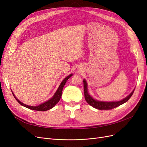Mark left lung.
I'll use <instances>...</instances> for the list:
<instances>
[{
    "mask_svg": "<svg viewBox=\"0 0 147 147\" xmlns=\"http://www.w3.org/2000/svg\"><path fill=\"white\" fill-rule=\"evenodd\" d=\"M83 86H84V98H85L86 101L90 104L92 107L99 110H110L114 109L115 107L123 104L124 103L126 102L130 97L133 94V92L134 91V90H133L131 93H130L125 98L119 100V101H112V102H104V101H99L96 99H94L93 97L89 94L88 90V84L86 81V80H83Z\"/></svg>",
    "mask_w": 147,
    "mask_h": 147,
    "instance_id": "left-lung-1",
    "label": "left lung"
}]
</instances>
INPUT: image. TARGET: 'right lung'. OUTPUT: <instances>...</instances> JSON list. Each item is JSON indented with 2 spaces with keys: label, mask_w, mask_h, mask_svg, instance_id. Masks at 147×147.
I'll list each match as a JSON object with an SVG mask.
<instances>
[{
  "label": "right lung",
  "mask_w": 147,
  "mask_h": 147,
  "mask_svg": "<svg viewBox=\"0 0 147 147\" xmlns=\"http://www.w3.org/2000/svg\"><path fill=\"white\" fill-rule=\"evenodd\" d=\"M73 75V74H70L69 75H68L67 77H66L63 81H62V82L61 83L60 85L59 86L58 88L57 89L56 91L55 92V94L53 96V97H51V98H50L49 100H48L47 101L43 102V103L40 104L38 105H37V106H30V105H26L24 103H23V102H21V101H20L18 99H17V97L15 96L14 93L13 92V91H11L12 92V94L13 95V96L15 97V98L16 99V100L18 102V103L20 104L21 105H23L24 107H25L28 108V109H29L30 110H37V111H42V112H43V111H47V110H50L51 109H52L53 107H54L58 103V102L59 101L61 97V96H62V91H63V88L65 85V83L67 82V80L70 78L71 77H72Z\"/></svg>",
  "instance_id": "add662e5"
}]
</instances>
